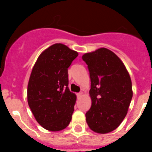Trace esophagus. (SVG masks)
<instances>
[{
    "label": "esophagus",
    "instance_id": "34e87169",
    "mask_svg": "<svg viewBox=\"0 0 152 152\" xmlns=\"http://www.w3.org/2000/svg\"><path fill=\"white\" fill-rule=\"evenodd\" d=\"M83 95V92L82 91H81V92H79L78 94H77V96H78V97H80V96H81Z\"/></svg>",
    "mask_w": 152,
    "mask_h": 152
}]
</instances>
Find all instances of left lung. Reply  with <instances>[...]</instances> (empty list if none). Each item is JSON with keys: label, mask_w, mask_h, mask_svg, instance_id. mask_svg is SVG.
I'll return each instance as SVG.
<instances>
[{"label": "left lung", "mask_w": 152, "mask_h": 152, "mask_svg": "<svg viewBox=\"0 0 152 152\" xmlns=\"http://www.w3.org/2000/svg\"><path fill=\"white\" fill-rule=\"evenodd\" d=\"M91 77V107L86 121L91 130L109 133L121 124L132 97V80L121 59L114 52L100 48L83 55Z\"/></svg>", "instance_id": "obj_1"}]
</instances>
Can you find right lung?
I'll return each mask as SVG.
<instances>
[{"instance_id": "right-lung-1", "label": "right lung", "mask_w": 152, "mask_h": 152, "mask_svg": "<svg viewBox=\"0 0 152 152\" xmlns=\"http://www.w3.org/2000/svg\"><path fill=\"white\" fill-rule=\"evenodd\" d=\"M77 56L67 45L56 43L42 52L32 70L28 104L36 121L49 131H61L72 120L77 96L68 88V68Z\"/></svg>"}]
</instances>
